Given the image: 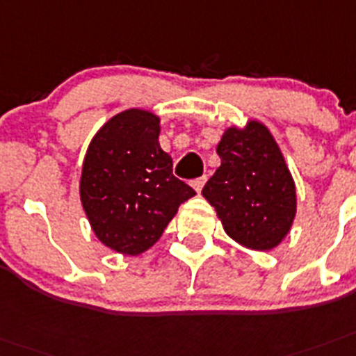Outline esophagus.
Returning a JSON list of instances; mask_svg holds the SVG:
<instances>
[{"instance_id":"esophagus-1","label":"esophagus","mask_w":356,"mask_h":356,"mask_svg":"<svg viewBox=\"0 0 356 356\" xmlns=\"http://www.w3.org/2000/svg\"><path fill=\"white\" fill-rule=\"evenodd\" d=\"M204 183H206V175H202V177H199V179H193L192 186L195 188L197 193H201V190H202V186H204Z\"/></svg>"}]
</instances>
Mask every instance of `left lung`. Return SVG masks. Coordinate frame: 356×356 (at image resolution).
I'll return each mask as SVG.
<instances>
[{
    "label": "left lung",
    "instance_id": "left-lung-1",
    "mask_svg": "<svg viewBox=\"0 0 356 356\" xmlns=\"http://www.w3.org/2000/svg\"><path fill=\"white\" fill-rule=\"evenodd\" d=\"M220 166L202 195L222 220L224 232L250 250H271L286 237L297 210L295 183L264 124L228 128L217 146Z\"/></svg>",
    "mask_w": 356,
    "mask_h": 356
}]
</instances>
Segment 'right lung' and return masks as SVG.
I'll list each match as a JSON object with an SVG mask.
<instances>
[{"label": "right lung", "instance_id": "add662e5", "mask_svg": "<svg viewBox=\"0 0 356 356\" xmlns=\"http://www.w3.org/2000/svg\"><path fill=\"white\" fill-rule=\"evenodd\" d=\"M159 118L145 110L113 115L92 139L83 163V208L104 246L146 252L195 190L173 175L159 145Z\"/></svg>", "mask_w": 356, "mask_h": 356}]
</instances>
